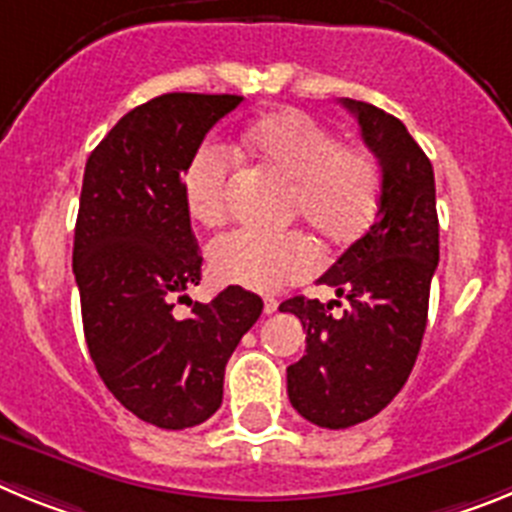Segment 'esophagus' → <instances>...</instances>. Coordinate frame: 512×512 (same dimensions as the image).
Returning a JSON list of instances; mask_svg holds the SVG:
<instances>
[{"instance_id": "34e87169", "label": "esophagus", "mask_w": 512, "mask_h": 512, "mask_svg": "<svg viewBox=\"0 0 512 512\" xmlns=\"http://www.w3.org/2000/svg\"><path fill=\"white\" fill-rule=\"evenodd\" d=\"M277 310H279V302L274 300V297H266V300H264V312H266V315H274V312H277Z\"/></svg>"}]
</instances>
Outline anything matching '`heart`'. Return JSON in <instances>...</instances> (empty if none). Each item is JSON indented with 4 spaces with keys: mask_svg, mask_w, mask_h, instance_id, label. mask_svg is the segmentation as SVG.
<instances>
[{
    "mask_svg": "<svg viewBox=\"0 0 512 512\" xmlns=\"http://www.w3.org/2000/svg\"><path fill=\"white\" fill-rule=\"evenodd\" d=\"M241 148L292 182L287 210L330 246L356 241L377 212L382 174L364 148L338 146V135L305 112H274L241 135ZM233 156L207 140L184 171V202L202 225L228 217ZM318 248L300 230H233L210 246V271L220 284L279 292L318 269Z\"/></svg>",
    "mask_w": 512,
    "mask_h": 512,
    "instance_id": "1",
    "label": "heart"
}]
</instances>
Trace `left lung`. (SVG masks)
<instances>
[{
    "instance_id": "1",
    "label": "left lung",
    "mask_w": 512,
    "mask_h": 512,
    "mask_svg": "<svg viewBox=\"0 0 512 512\" xmlns=\"http://www.w3.org/2000/svg\"><path fill=\"white\" fill-rule=\"evenodd\" d=\"M361 138L382 166V194L372 225L320 277L338 300L292 297L279 310L300 318L307 348L287 369L292 408L320 428H351L392 402L413 372L428 320L438 266L436 179L423 148L397 117L374 104L343 99Z\"/></svg>"
}]
</instances>
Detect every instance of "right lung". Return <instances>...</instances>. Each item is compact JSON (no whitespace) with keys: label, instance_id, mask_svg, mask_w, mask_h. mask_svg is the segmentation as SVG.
Returning a JSON list of instances; mask_svg holds the SVG:
<instances>
[{"label":"right lung","instance_id":"obj_1","mask_svg":"<svg viewBox=\"0 0 512 512\" xmlns=\"http://www.w3.org/2000/svg\"><path fill=\"white\" fill-rule=\"evenodd\" d=\"M238 94H161L120 117L87 158L74 230V277L89 356L122 408L182 431L223 402L225 364L264 302L228 287L171 300L200 284L202 256L184 202V171ZM187 297V295H184Z\"/></svg>","mask_w":512,"mask_h":512}]
</instances>
